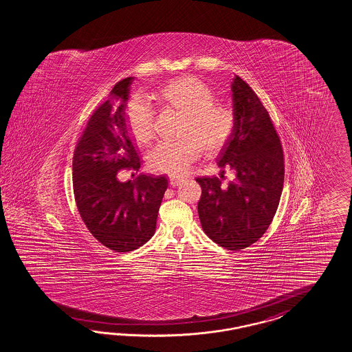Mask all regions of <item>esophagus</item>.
Here are the masks:
<instances>
[{
    "label": "esophagus",
    "mask_w": 352,
    "mask_h": 352,
    "mask_svg": "<svg viewBox=\"0 0 352 352\" xmlns=\"http://www.w3.org/2000/svg\"><path fill=\"white\" fill-rule=\"evenodd\" d=\"M182 182H183V178H181V177H170L169 183H170L171 187H177V186L181 184Z\"/></svg>",
    "instance_id": "obj_1"
}]
</instances>
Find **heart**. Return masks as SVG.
I'll return each instance as SVG.
<instances>
[{
  "mask_svg": "<svg viewBox=\"0 0 352 352\" xmlns=\"http://www.w3.org/2000/svg\"><path fill=\"white\" fill-rule=\"evenodd\" d=\"M152 98L162 110L182 115L178 141L159 143L147 155L152 171L181 175L204 151L215 156L228 144L234 128L236 114L232 106L217 101L211 87L193 76H182L162 85ZM126 126L138 146H147L155 137L151 106L134 96L126 106Z\"/></svg>",
  "mask_w": 352,
  "mask_h": 352,
  "instance_id": "1",
  "label": "heart"
}]
</instances>
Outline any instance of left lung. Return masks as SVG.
<instances>
[{
  "instance_id": "left-lung-1",
  "label": "left lung",
  "mask_w": 352,
  "mask_h": 352,
  "mask_svg": "<svg viewBox=\"0 0 352 352\" xmlns=\"http://www.w3.org/2000/svg\"><path fill=\"white\" fill-rule=\"evenodd\" d=\"M236 128L218 165L236 170L228 188L218 177H199V217L204 232L219 246L238 251L255 243L276 215L285 182L282 143L265 106L245 80L232 83ZM223 177V175H221Z\"/></svg>"
}]
</instances>
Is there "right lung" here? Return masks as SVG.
Instances as JSON below:
<instances>
[{"label": "right lung", "instance_id": "obj_1", "mask_svg": "<svg viewBox=\"0 0 352 352\" xmlns=\"http://www.w3.org/2000/svg\"><path fill=\"white\" fill-rule=\"evenodd\" d=\"M133 76L115 85L87 122L73 156V190L80 218L92 236L115 252L141 248L153 236L166 177L118 181L138 171L141 159L126 126L125 106Z\"/></svg>", "mask_w": 352, "mask_h": 352}]
</instances>
